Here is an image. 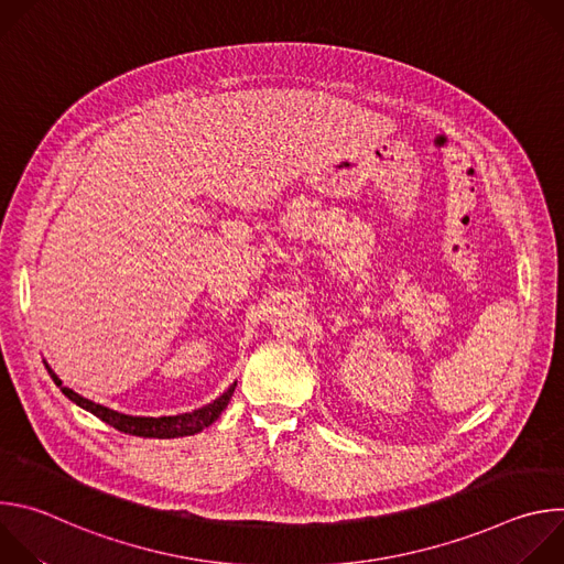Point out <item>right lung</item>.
<instances>
[{
  "instance_id": "right-lung-1",
  "label": "right lung",
  "mask_w": 564,
  "mask_h": 564,
  "mask_svg": "<svg viewBox=\"0 0 564 564\" xmlns=\"http://www.w3.org/2000/svg\"><path fill=\"white\" fill-rule=\"evenodd\" d=\"M46 370L53 377V381L59 386V390L79 409L94 413L96 417H100L109 426L118 429L120 433H129L135 437H155V440H172V437H185V435L200 433L203 429H207L209 424H214L220 417V413L227 409L229 399L234 394V388H236V381H234L218 399L212 401V404H207L194 413H183V415H172V417H133V415H124V413L111 411L107 406H100L91 399H85L83 394H77L70 388L62 386V381L48 366H46Z\"/></svg>"
}]
</instances>
